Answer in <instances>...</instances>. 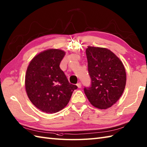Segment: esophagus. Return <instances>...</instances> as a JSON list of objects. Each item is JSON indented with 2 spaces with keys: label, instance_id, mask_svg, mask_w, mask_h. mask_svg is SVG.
<instances>
[{
  "label": "esophagus",
  "instance_id": "esophagus-1",
  "mask_svg": "<svg viewBox=\"0 0 147 147\" xmlns=\"http://www.w3.org/2000/svg\"><path fill=\"white\" fill-rule=\"evenodd\" d=\"M77 86L79 88H81V83H77Z\"/></svg>",
  "mask_w": 147,
  "mask_h": 147
}]
</instances>
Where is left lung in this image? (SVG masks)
I'll return each instance as SVG.
<instances>
[{
  "label": "left lung",
  "mask_w": 147,
  "mask_h": 147,
  "mask_svg": "<svg viewBox=\"0 0 147 147\" xmlns=\"http://www.w3.org/2000/svg\"><path fill=\"white\" fill-rule=\"evenodd\" d=\"M91 86L84 93L94 107L107 109L117 102L123 93L126 72L120 59L110 50L88 46L86 50Z\"/></svg>",
  "instance_id": "1"
}]
</instances>
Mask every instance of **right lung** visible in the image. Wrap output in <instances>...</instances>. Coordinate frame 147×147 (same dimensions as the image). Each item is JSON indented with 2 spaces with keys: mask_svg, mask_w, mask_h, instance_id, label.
Here are the masks:
<instances>
[{
  "mask_svg": "<svg viewBox=\"0 0 147 147\" xmlns=\"http://www.w3.org/2000/svg\"><path fill=\"white\" fill-rule=\"evenodd\" d=\"M64 55L65 53L60 49L44 51L33 58L27 69V96L36 107L47 113L63 110L78 88L69 83L59 67Z\"/></svg>",
  "mask_w": 147,
  "mask_h": 147,
  "instance_id": "1",
  "label": "right lung"
}]
</instances>
